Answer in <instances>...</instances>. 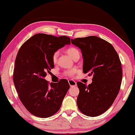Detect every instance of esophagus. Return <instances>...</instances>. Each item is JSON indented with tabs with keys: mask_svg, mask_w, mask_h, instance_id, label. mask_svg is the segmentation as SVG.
<instances>
[{
	"mask_svg": "<svg viewBox=\"0 0 135 135\" xmlns=\"http://www.w3.org/2000/svg\"><path fill=\"white\" fill-rule=\"evenodd\" d=\"M68 82H69V84L70 86H76L77 85L76 82H75V81L73 80H68Z\"/></svg>",
	"mask_w": 135,
	"mask_h": 135,
	"instance_id": "obj_1",
	"label": "esophagus"
}]
</instances>
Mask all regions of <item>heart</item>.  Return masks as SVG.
Returning a JSON list of instances; mask_svg holds the SVG:
<instances>
[{"mask_svg":"<svg viewBox=\"0 0 135 135\" xmlns=\"http://www.w3.org/2000/svg\"><path fill=\"white\" fill-rule=\"evenodd\" d=\"M66 51H67L68 54L72 58H73L74 56H75L76 55L79 54V51L75 47H70L69 49H67ZM58 54H59L58 51H55V52L53 54L52 60L54 62H56L57 58H58ZM77 73V70L75 69V68H74V69L66 71L65 72V75H68V76H73V75H75Z\"/></svg>","mask_w":135,"mask_h":135,"instance_id":"b5f03b06","label":"heart"}]
</instances>
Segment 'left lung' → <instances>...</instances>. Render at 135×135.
Wrapping results in <instances>:
<instances>
[{
	"label": "left lung",
	"mask_w": 135,
	"mask_h": 135,
	"mask_svg": "<svg viewBox=\"0 0 135 135\" xmlns=\"http://www.w3.org/2000/svg\"><path fill=\"white\" fill-rule=\"evenodd\" d=\"M81 50L83 71L92 75V83L86 86L77 82L79 109L89 117H97L106 111L119 93L122 79L121 62L113 46L97 36L71 39Z\"/></svg>",
	"instance_id": "1"
}]
</instances>
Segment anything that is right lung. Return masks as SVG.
<instances>
[{
	"mask_svg": "<svg viewBox=\"0 0 135 135\" xmlns=\"http://www.w3.org/2000/svg\"><path fill=\"white\" fill-rule=\"evenodd\" d=\"M71 44L67 36L37 34L25 42L16 55L13 82L20 101L35 116L47 118L58 111L70 87L66 79L49 84L44 77L54 68L52 55Z\"/></svg>",
	"mask_w": 135,
	"mask_h": 135,
	"instance_id": "1",
	"label": "right lung"
}]
</instances>
